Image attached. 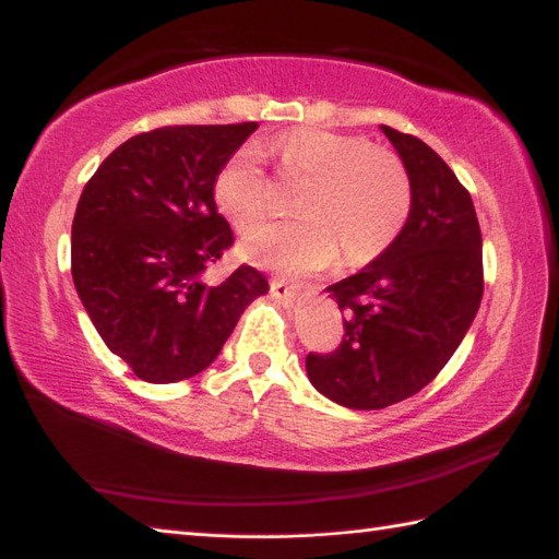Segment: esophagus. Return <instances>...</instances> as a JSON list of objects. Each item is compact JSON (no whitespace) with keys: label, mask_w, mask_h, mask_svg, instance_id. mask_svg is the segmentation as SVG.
I'll return each mask as SVG.
<instances>
[{"label":"esophagus","mask_w":559,"mask_h":559,"mask_svg":"<svg viewBox=\"0 0 559 559\" xmlns=\"http://www.w3.org/2000/svg\"><path fill=\"white\" fill-rule=\"evenodd\" d=\"M302 290V283H295L288 278H273L271 281V295L278 300H290Z\"/></svg>","instance_id":"34e87169"}]
</instances>
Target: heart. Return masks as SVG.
I'll list each match as a JSON object with an SVG mask.
<instances>
[{
  "instance_id": "b5f03b06",
  "label": "heart",
  "mask_w": 559,
  "mask_h": 559,
  "mask_svg": "<svg viewBox=\"0 0 559 559\" xmlns=\"http://www.w3.org/2000/svg\"><path fill=\"white\" fill-rule=\"evenodd\" d=\"M286 173L310 180L298 211L305 218L271 221L249 233L240 252L259 266L312 273L343 252L360 261L394 242L411 211V182L401 160L360 136L298 129L261 146ZM213 199L235 228H249L266 209V180L249 148L223 163Z\"/></svg>"
}]
</instances>
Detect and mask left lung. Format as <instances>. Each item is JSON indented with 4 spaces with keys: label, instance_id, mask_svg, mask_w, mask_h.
I'll return each mask as SVG.
<instances>
[{
    "label": "left lung",
    "instance_id": "8db88e82",
    "mask_svg": "<svg viewBox=\"0 0 559 559\" xmlns=\"http://www.w3.org/2000/svg\"><path fill=\"white\" fill-rule=\"evenodd\" d=\"M379 129L408 175V218L382 254L326 288L346 310V334L334 353H310L305 362L319 394L353 411L386 408L430 384L483 298V237L471 194L425 141Z\"/></svg>",
    "mask_w": 559,
    "mask_h": 559
}]
</instances>
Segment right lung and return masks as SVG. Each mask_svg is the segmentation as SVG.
<instances>
[{
	"label": "right lung",
	"instance_id": "1",
	"mask_svg": "<svg viewBox=\"0 0 559 559\" xmlns=\"http://www.w3.org/2000/svg\"><path fill=\"white\" fill-rule=\"evenodd\" d=\"M257 122L160 127L115 148L83 187L71 223V276L93 326L151 384L199 374L218 358L264 273L206 271L233 245L213 182Z\"/></svg>",
	"mask_w": 559,
	"mask_h": 559
}]
</instances>
